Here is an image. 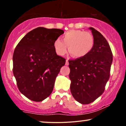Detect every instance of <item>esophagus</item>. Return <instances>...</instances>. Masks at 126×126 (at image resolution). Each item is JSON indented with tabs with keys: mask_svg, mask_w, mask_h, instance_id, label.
<instances>
[{
	"mask_svg": "<svg viewBox=\"0 0 126 126\" xmlns=\"http://www.w3.org/2000/svg\"><path fill=\"white\" fill-rule=\"evenodd\" d=\"M66 65H69V62H68V60H66Z\"/></svg>",
	"mask_w": 126,
	"mask_h": 126,
	"instance_id": "obj_1",
	"label": "esophagus"
}]
</instances>
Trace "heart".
I'll list each match as a JSON object with an SVG mask.
<instances>
[{
  "instance_id": "b5f03b06",
  "label": "heart",
  "mask_w": 126,
  "mask_h": 126,
  "mask_svg": "<svg viewBox=\"0 0 126 126\" xmlns=\"http://www.w3.org/2000/svg\"><path fill=\"white\" fill-rule=\"evenodd\" d=\"M95 39L89 32L72 30L62 36V41L57 39L54 47L57 54L63 56L67 52L75 58H82L91 53L94 47Z\"/></svg>"
}]
</instances>
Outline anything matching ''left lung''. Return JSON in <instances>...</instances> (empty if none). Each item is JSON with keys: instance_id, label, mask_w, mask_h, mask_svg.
Wrapping results in <instances>:
<instances>
[{"instance_id": "left-lung-1", "label": "left lung", "mask_w": 126, "mask_h": 126, "mask_svg": "<svg viewBox=\"0 0 126 126\" xmlns=\"http://www.w3.org/2000/svg\"><path fill=\"white\" fill-rule=\"evenodd\" d=\"M94 47L86 56L69 60L72 96L79 103L88 104L100 96L110 76L112 53L106 39L92 27Z\"/></svg>"}]
</instances>
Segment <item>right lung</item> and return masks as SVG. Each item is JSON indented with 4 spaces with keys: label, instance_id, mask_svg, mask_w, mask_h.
<instances>
[{
    "label": "right lung",
    "instance_id": "add662e5",
    "mask_svg": "<svg viewBox=\"0 0 126 126\" xmlns=\"http://www.w3.org/2000/svg\"><path fill=\"white\" fill-rule=\"evenodd\" d=\"M64 31L38 27L22 38L13 55V73L20 92L29 99L43 101L53 90L66 59L56 53L54 41Z\"/></svg>",
    "mask_w": 126,
    "mask_h": 126
}]
</instances>
